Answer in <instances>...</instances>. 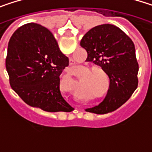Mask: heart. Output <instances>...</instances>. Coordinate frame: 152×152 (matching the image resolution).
Segmentation results:
<instances>
[{
	"label": "heart",
	"mask_w": 152,
	"mask_h": 152,
	"mask_svg": "<svg viewBox=\"0 0 152 152\" xmlns=\"http://www.w3.org/2000/svg\"><path fill=\"white\" fill-rule=\"evenodd\" d=\"M94 70H100V71L104 72L105 74H106V72H105L104 69L100 66H92V67H89L86 69V72L89 73V76H88L89 79L91 81L94 87H96V89H97L96 91L101 92L105 88V83H106L105 79H104L103 76L100 74V72L94 71ZM90 72H91V73H89Z\"/></svg>",
	"instance_id": "heart-1"
}]
</instances>
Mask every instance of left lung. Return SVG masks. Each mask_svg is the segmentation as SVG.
<instances>
[{
    "label": "left lung",
    "instance_id": "left-lung-1",
    "mask_svg": "<svg viewBox=\"0 0 152 152\" xmlns=\"http://www.w3.org/2000/svg\"><path fill=\"white\" fill-rule=\"evenodd\" d=\"M80 45L87 52V61L102 67L110 79L106 98L86 112L104 114L122 106L138 85V62L131 39L115 25L105 23L93 27Z\"/></svg>",
    "mask_w": 152,
    "mask_h": 152
}]
</instances>
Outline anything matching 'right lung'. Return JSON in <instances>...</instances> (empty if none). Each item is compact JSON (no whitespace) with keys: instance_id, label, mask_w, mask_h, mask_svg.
Returning <instances> with one entry per match:
<instances>
[{"instance_id":"1","label":"right lung","mask_w":152,"mask_h":152,"mask_svg":"<svg viewBox=\"0 0 152 152\" xmlns=\"http://www.w3.org/2000/svg\"><path fill=\"white\" fill-rule=\"evenodd\" d=\"M68 65L52 32L40 24H23L10 39L6 69L10 86L29 106L52 113L74 110L60 91V75Z\"/></svg>"}]
</instances>
